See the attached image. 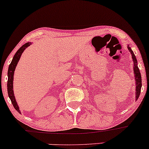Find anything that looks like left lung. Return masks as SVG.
<instances>
[{"instance_id": "1", "label": "left lung", "mask_w": 149, "mask_h": 149, "mask_svg": "<svg viewBox=\"0 0 149 149\" xmlns=\"http://www.w3.org/2000/svg\"><path fill=\"white\" fill-rule=\"evenodd\" d=\"M127 48L129 49L130 52L132 54V59L133 61V69H134V80H135V99L136 100H138L140 92H141V73L139 69V67L137 66V60L136 59V56L134 55V52L132 50L130 47L127 45Z\"/></svg>"}]
</instances>
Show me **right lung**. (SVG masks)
I'll list each match as a JSON object with an SVG mask.
<instances>
[{
	"label": "right lung",
	"instance_id": "obj_1",
	"mask_svg": "<svg viewBox=\"0 0 149 149\" xmlns=\"http://www.w3.org/2000/svg\"><path fill=\"white\" fill-rule=\"evenodd\" d=\"M30 45H31V42H28L26 43H25L24 45H23L20 47L19 49L17 51V52L15 53L14 57L13 58V60H12L11 63H10L9 67H8V84H7V87H8V96H9L10 100H11L12 104H13V107L16 111H17L19 113H21V111L19 110V107L17 103L16 100H15V97L14 95V91H13V80H14V73L15 69H16V66L17 65L19 61L20 57H21L22 54L23 53L24 51L25 50L26 48L29 47Z\"/></svg>",
	"mask_w": 149,
	"mask_h": 149
}]
</instances>
